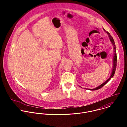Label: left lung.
Here are the masks:
<instances>
[{
	"label": "left lung",
	"instance_id": "8db88e82",
	"mask_svg": "<svg viewBox=\"0 0 127 127\" xmlns=\"http://www.w3.org/2000/svg\"><path fill=\"white\" fill-rule=\"evenodd\" d=\"M103 30L104 31V32H105L107 34H108V37H109V38H110V40L111 41V42H112L113 45V47H114V59H113V70H112V74H111V75L110 76V77L108 78L107 80H106L104 82H103L102 84H101L100 85L98 86V87L95 88H94V89H88L89 90H97V89H100V88H101L102 86H103L106 83L108 82V81H110V80L114 76V74H115V71H116V66H117V53H116V45H115V42H114V40L113 38V37H112V35L110 34V33L106 31L104 29H103Z\"/></svg>",
	"mask_w": 127,
	"mask_h": 127
}]
</instances>
